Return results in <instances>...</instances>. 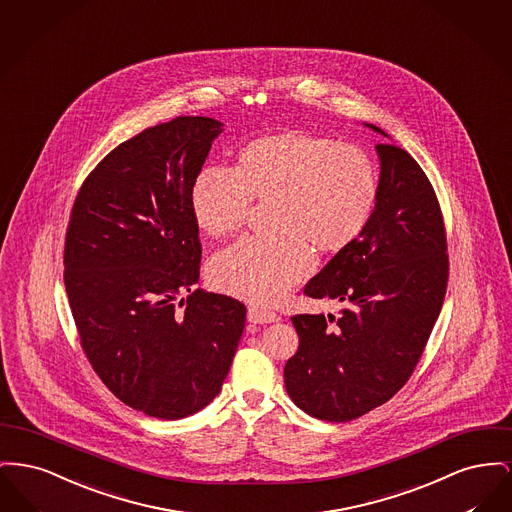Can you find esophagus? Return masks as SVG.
I'll use <instances>...</instances> for the list:
<instances>
[{"label":"esophagus","mask_w":512,"mask_h":512,"mask_svg":"<svg viewBox=\"0 0 512 512\" xmlns=\"http://www.w3.org/2000/svg\"><path fill=\"white\" fill-rule=\"evenodd\" d=\"M279 316L275 312H269L266 308L260 306H250L248 308V322L252 323H271L277 322Z\"/></svg>","instance_id":"1"}]
</instances>
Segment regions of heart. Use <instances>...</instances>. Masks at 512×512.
<instances>
[{
  "instance_id": "b5f03b06",
  "label": "heart",
  "mask_w": 512,
  "mask_h": 512,
  "mask_svg": "<svg viewBox=\"0 0 512 512\" xmlns=\"http://www.w3.org/2000/svg\"><path fill=\"white\" fill-rule=\"evenodd\" d=\"M379 175L372 158L329 136L285 131L248 142L235 167L208 165L192 183L190 206L212 237L239 231L254 200L269 202L273 233L244 237L217 252L210 279L219 291L273 304L314 268V248L335 254L374 216Z\"/></svg>"
}]
</instances>
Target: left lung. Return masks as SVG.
I'll use <instances>...</instances> for the list:
<instances>
[{"instance_id": "obj_1", "label": "left lung", "mask_w": 512, "mask_h": 512, "mask_svg": "<svg viewBox=\"0 0 512 512\" xmlns=\"http://www.w3.org/2000/svg\"><path fill=\"white\" fill-rule=\"evenodd\" d=\"M376 148L381 177L374 216L304 285V295L343 302V312L329 320L291 318L300 343L285 364L287 393L327 422L354 420L403 387L447 293V233L430 179L401 146Z\"/></svg>"}]
</instances>
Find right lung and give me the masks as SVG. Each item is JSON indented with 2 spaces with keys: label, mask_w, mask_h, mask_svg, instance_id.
Returning a JSON list of instances; mask_svg holds the SVG:
<instances>
[{
  "label": "right lung",
  "mask_w": 512,
  "mask_h": 512,
  "mask_svg": "<svg viewBox=\"0 0 512 512\" xmlns=\"http://www.w3.org/2000/svg\"><path fill=\"white\" fill-rule=\"evenodd\" d=\"M221 123L177 117L121 142L77 192L63 281L81 347L131 408L177 420L212 403L246 308L194 291L202 244L190 190Z\"/></svg>",
  "instance_id": "add662e5"
}]
</instances>
